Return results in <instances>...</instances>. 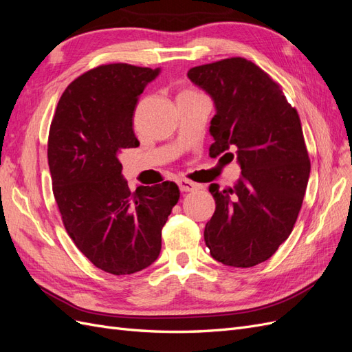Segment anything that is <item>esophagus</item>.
Masks as SVG:
<instances>
[{"mask_svg": "<svg viewBox=\"0 0 352 352\" xmlns=\"http://www.w3.org/2000/svg\"><path fill=\"white\" fill-rule=\"evenodd\" d=\"M177 185H179V188H180V190H182V192H190V190L198 189V185L194 184V182H190V180H188V179H179Z\"/></svg>", "mask_w": 352, "mask_h": 352, "instance_id": "34e87169", "label": "esophagus"}]
</instances>
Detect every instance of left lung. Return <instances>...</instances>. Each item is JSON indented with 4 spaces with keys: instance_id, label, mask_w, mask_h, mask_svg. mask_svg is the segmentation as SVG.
<instances>
[{
    "instance_id": "obj_1",
    "label": "left lung",
    "mask_w": 352,
    "mask_h": 352,
    "mask_svg": "<svg viewBox=\"0 0 352 352\" xmlns=\"http://www.w3.org/2000/svg\"><path fill=\"white\" fill-rule=\"evenodd\" d=\"M188 78L214 102L210 155L233 154L241 176L232 188L211 184L216 211L206 225L211 257L252 267L291 235L310 177L300 116L280 87L254 63L233 57L190 69Z\"/></svg>"
}]
</instances>
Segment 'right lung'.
Wrapping results in <instances>:
<instances>
[{
	"mask_svg": "<svg viewBox=\"0 0 352 352\" xmlns=\"http://www.w3.org/2000/svg\"><path fill=\"white\" fill-rule=\"evenodd\" d=\"M160 72L123 63L87 72L61 95L50 129L48 166L65 228L95 267L117 276L158 258L180 195L168 180L131 192L119 160L140 145L133 111Z\"/></svg>",
	"mask_w": 352,
	"mask_h": 352,
	"instance_id": "1",
	"label": "right lung"
}]
</instances>
